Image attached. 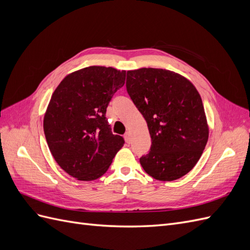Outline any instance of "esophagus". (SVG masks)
I'll list each match as a JSON object with an SVG mask.
<instances>
[{"label": "esophagus", "instance_id": "34e87169", "mask_svg": "<svg viewBox=\"0 0 250 250\" xmlns=\"http://www.w3.org/2000/svg\"><path fill=\"white\" fill-rule=\"evenodd\" d=\"M124 139L126 141V143L129 144L130 143V133L129 132H126L125 135H124Z\"/></svg>", "mask_w": 250, "mask_h": 250}]
</instances>
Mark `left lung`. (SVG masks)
Returning a JSON list of instances; mask_svg holds the SVG:
<instances>
[{
  "label": "left lung",
  "instance_id": "8db88e82",
  "mask_svg": "<svg viewBox=\"0 0 250 250\" xmlns=\"http://www.w3.org/2000/svg\"><path fill=\"white\" fill-rule=\"evenodd\" d=\"M127 92L146 120L152 141L143 169L162 181L176 180L197 164L208 140L201 97L193 83L165 69L127 71Z\"/></svg>",
  "mask_w": 250,
  "mask_h": 250
}]
</instances>
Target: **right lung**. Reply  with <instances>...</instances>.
<instances>
[{
    "instance_id": "add662e5",
    "label": "right lung",
    "mask_w": 250,
    "mask_h": 250,
    "mask_svg": "<svg viewBox=\"0 0 250 250\" xmlns=\"http://www.w3.org/2000/svg\"><path fill=\"white\" fill-rule=\"evenodd\" d=\"M126 71L92 65L62 79L43 117L49 149L60 168L82 181L101 177L123 147L105 117L107 105L125 83Z\"/></svg>"
}]
</instances>
